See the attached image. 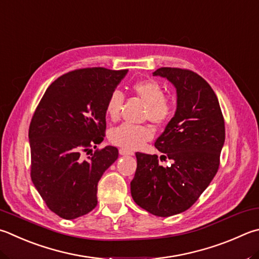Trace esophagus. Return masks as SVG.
Here are the masks:
<instances>
[{"instance_id": "34e87169", "label": "esophagus", "mask_w": 259, "mask_h": 259, "mask_svg": "<svg viewBox=\"0 0 259 259\" xmlns=\"http://www.w3.org/2000/svg\"><path fill=\"white\" fill-rule=\"evenodd\" d=\"M119 153H120V155H122V156H126V155H133V153L129 152V150H125L123 148H121L119 150Z\"/></svg>"}]
</instances>
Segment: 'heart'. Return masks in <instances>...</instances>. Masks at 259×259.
Wrapping results in <instances>:
<instances>
[{
    "label": "heart",
    "mask_w": 259,
    "mask_h": 259,
    "mask_svg": "<svg viewBox=\"0 0 259 259\" xmlns=\"http://www.w3.org/2000/svg\"><path fill=\"white\" fill-rule=\"evenodd\" d=\"M133 91L142 100L147 103L146 116L154 123L165 122L172 113L171 102L164 97L162 84L153 79L139 80L133 83ZM124 96L120 91L114 89L107 97L105 103V114L110 120L119 119ZM153 138V130L149 126L133 123H122L111 129L109 139L112 144L128 150H136L143 147L145 143Z\"/></svg>",
    "instance_id": "heart-1"
}]
</instances>
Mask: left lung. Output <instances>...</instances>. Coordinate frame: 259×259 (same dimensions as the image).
<instances>
[{
  "label": "left lung",
  "mask_w": 259,
  "mask_h": 259,
  "mask_svg": "<svg viewBox=\"0 0 259 259\" xmlns=\"http://www.w3.org/2000/svg\"><path fill=\"white\" fill-rule=\"evenodd\" d=\"M153 76L167 79L177 91V110L155 147L157 155L136 153L137 170L130 183L135 203L148 213L167 218L187 210L213 180L225 140L224 119L208 82L190 70L159 68Z\"/></svg>",
  "instance_id": "1"
}]
</instances>
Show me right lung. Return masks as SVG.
<instances>
[{
    "mask_svg": "<svg viewBox=\"0 0 259 259\" xmlns=\"http://www.w3.org/2000/svg\"><path fill=\"white\" fill-rule=\"evenodd\" d=\"M128 70L87 68L56 79L46 89L29 126L31 181L48 207L65 220L97 205V185L119 150L106 146L105 103Z\"/></svg>",
    "mask_w": 259,
    "mask_h": 259,
    "instance_id": "right-lung-1",
    "label": "right lung"
}]
</instances>
